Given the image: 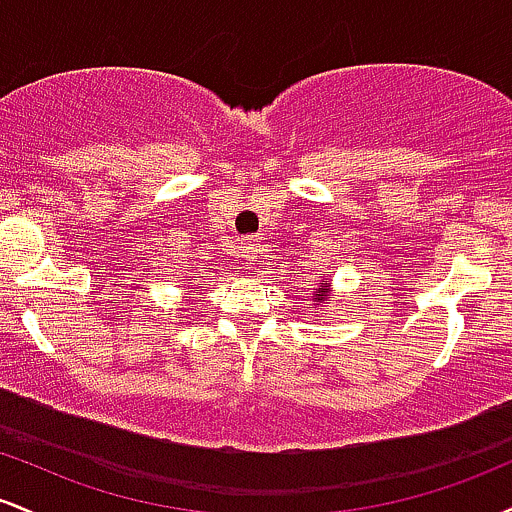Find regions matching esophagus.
Returning <instances> with one entry per match:
<instances>
[{"label": "esophagus", "mask_w": 512, "mask_h": 512, "mask_svg": "<svg viewBox=\"0 0 512 512\" xmlns=\"http://www.w3.org/2000/svg\"><path fill=\"white\" fill-rule=\"evenodd\" d=\"M240 248H243V257L248 260L250 264L257 262V257H260V250H262V240L257 236H248L243 238V243H240Z\"/></svg>", "instance_id": "1"}]
</instances>
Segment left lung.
Here are the masks:
<instances>
[{
	"label": "left lung",
	"mask_w": 512,
	"mask_h": 512,
	"mask_svg": "<svg viewBox=\"0 0 512 512\" xmlns=\"http://www.w3.org/2000/svg\"><path fill=\"white\" fill-rule=\"evenodd\" d=\"M325 291H327V289H315V298H317V301H322V296H325Z\"/></svg>",
	"instance_id": "1"
}]
</instances>
